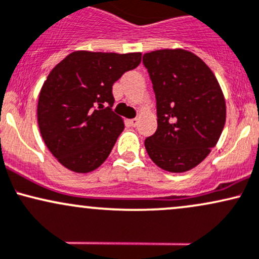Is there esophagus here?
Listing matches in <instances>:
<instances>
[{
  "label": "esophagus",
  "mask_w": 259,
  "mask_h": 259,
  "mask_svg": "<svg viewBox=\"0 0 259 259\" xmlns=\"http://www.w3.org/2000/svg\"><path fill=\"white\" fill-rule=\"evenodd\" d=\"M128 123L132 127H136L138 124V118H131V120H128Z\"/></svg>",
  "instance_id": "1"
}]
</instances>
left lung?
<instances>
[{"mask_svg": "<svg viewBox=\"0 0 259 259\" xmlns=\"http://www.w3.org/2000/svg\"><path fill=\"white\" fill-rule=\"evenodd\" d=\"M156 98L158 130L145 139L148 155L168 172H186L215 147L226 120L225 98L211 69L193 52H147Z\"/></svg>", "mask_w": 259, "mask_h": 259, "instance_id": "1", "label": "left lung"}]
</instances>
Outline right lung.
Wrapping results in <instances>:
<instances>
[{"label": "right lung", "instance_id": "1", "mask_svg": "<svg viewBox=\"0 0 259 259\" xmlns=\"http://www.w3.org/2000/svg\"><path fill=\"white\" fill-rule=\"evenodd\" d=\"M141 61V52L78 50L52 68L39 94L37 123L61 165L88 174L106 160L124 128L111 110L112 85Z\"/></svg>", "mask_w": 259, "mask_h": 259}]
</instances>
